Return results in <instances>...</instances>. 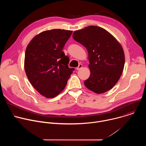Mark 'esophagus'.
<instances>
[{
  "label": "esophagus",
  "instance_id": "esophagus-1",
  "mask_svg": "<svg viewBox=\"0 0 146 146\" xmlns=\"http://www.w3.org/2000/svg\"><path fill=\"white\" fill-rule=\"evenodd\" d=\"M82 64H80L79 65H78V66L76 68V69L77 70H80V69H81V68H82Z\"/></svg>",
  "mask_w": 146,
  "mask_h": 146
}]
</instances>
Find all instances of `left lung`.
Instances as JSON below:
<instances>
[{
  "instance_id": "8db88e82",
  "label": "left lung",
  "mask_w": 146,
  "mask_h": 146,
  "mask_svg": "<svg viewBox=\"0 0 146 146\" xmlns=\"http://www.w3.org/2000/svg\"><path fill=\"white\" fill-rule=\"evenodd\" d=\"M73 37L88 52L91 74L84 81L86 87L96 94L111 90L119 80L125 64L123 50L118 41L97 26L76 31Z\"/></svg>"
}]
</instances>
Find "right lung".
<instances>
[{
	"mask_svg": "<svg viewBox=\"0 0 146 146\" xmlns=\"http://www.w3.org/2000/svg\"><path fill=\"white\" fill-rule=\"evenodd\" d=\"M73 31H46L36 35L28 44L24 68L32 86L47 98L57 96L66 87L74 70L69 68V58L63 48Z\"/></svg>",
	"mask_w": 146,
	"mask_h": 146,
	"instance_id": "1",
	"label": "right lung"
}]
</instances>
